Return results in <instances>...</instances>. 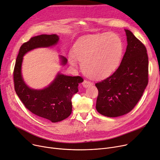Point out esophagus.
I'll return each instance as SVG.
<instances>
[{
    "label": "esophagus",
    "instance_id": "esophagus-1",
    "mask_svg": "<svg viewBox=\"0 0 160 160\" xmlns=\"http://www.w3.org/2000/svg\"><path fill=\"white\" fill-rule=\"evenodd\" d=\"M91 85H92L91 84V82H90L89 81H87L86 80H84V81H83V82H82V86L84 88H87V87H90Z\"/></svg>",
    "mask_w": 160,
    "mask_h": 160
}]
</instances>
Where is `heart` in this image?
Returning a JSON list of instances; mask_svg holds the SVG:
<instances>
[{"mask_svg":"<svg viewBox=\"0 0 160 160\" xmlns=\"http://www.w3.org/2000/svg\"><path fill=\"white\" fill-rule=\"evenodd\" d=\"M123 53L120 38L112 32L83 36L73 45L70 64L75 66L76 60L87 76L95 80L108 78L118 68Z\"/></svg>","mask_w":160,"mask_h":160,"instance_id":"obj_1","label":"heart"}]
</instances>
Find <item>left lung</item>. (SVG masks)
I'll list each match as a JSON object with an SVG mask.
<instances>
[{
  "label": "left lung",
  "mask_w": 160,
  "mask_h": 160,
  "mask_svg": "<svg viewBox=\"0 0 160 160\" xmlns=\"http://www.w3.org/2000/svg\"><path fill=\"white\" fill-rule=\"evenodd\" d=\"M124 30L128 45L119 67L110 77L95 85L98 90L96 110L108 117L130 112L148 85L147 49L130 30Z\"/></svg>",
  "instance_id": "1"
}]
</instances>
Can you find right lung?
I'll use <instances>...</instances> for the list:
<instances>
[{
    "label": "right lung",
    "mask_w": 160,
    "mask_h": 160,
    "mask_svg": "<svg viewBox=\"0 0 160 160\" xmlns=\"http://www.w3.org/2000/svg\"><path fill=\"white\" fill-rule=\"evenodd\" d=\"M59 41L57 34H42L32 37L20 48L13 71L16 92L27 109L34 115L57 122L69 117L72 111L71 99L78 92L79 83L83 81L79 76H68L58 72L50 84L42 89L28 87L22 75L23 57L30 51L38 48H47L56 45ZM61 66H65L68 60L59 55Z\"/></svg>",
    "instance_id": "obj_1"
}]
</instances>
